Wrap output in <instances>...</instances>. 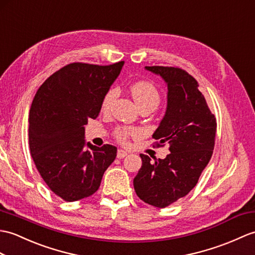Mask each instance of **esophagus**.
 Instances as JSON below:
<instances>
[{
    "label": "esophagus",
    "mask_w": 255,
    "mask_h": 255,
    "mask_svg": "<svg viewBox=\"0 0 255 255\" xmlns=\"http://www.w3.org/2000/svg\"><path fill=\"white\" fill-rule=\"evenodd\" d=\"M128 154V152L125 150H118L117 151V158H124Z\"/></svg>",
    "instance_id": "esophagus-1"
}]
</instances>
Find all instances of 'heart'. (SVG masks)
I'll use <instances>...</instances> for the list:
<instances>
[{"instance_id":"1","label":"heart","mask_w":255,"mask_h":255,"mask_svg":"<svg viewBox=\"0 0 255 255\" xmlns=\"http://www.w3.org/2000/svg\"><path fill=\"white\" fill-rule=\"evenodd\" d=\"M130 92H131V96L134 100V102L137 103L138 108H150L152 110L156 109L159 102H161V94H159L156 87L151 84L149 81H137L130 86ZM118 97V89L117 88H111L104 94L103 100H102V110L103 111H109L111 109L112 104L114 103V101ZM139 130L134 128H128V127H117L114 131L115 138L122 142V143H125L128 140L130 135H137L139 134Z\"/></svg>"}]
</instances>
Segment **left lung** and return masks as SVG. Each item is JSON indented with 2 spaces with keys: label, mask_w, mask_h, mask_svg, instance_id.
<instances>
[{
  "label": "left lung",
  "mask_w": 255,
  "mask_h": 255,
  "mask_svg": "<svg viewBox=\"0 0 255 255\" xmlns=\"http://www.w3.org/2000/svg\"><path fill=\"white\" fill-rule=\"evenodd\" d=\"M166 81V114L153 133L156 146L169 144V154L155 159L140 154L142 166L133 179L134 191L145 203L166 208L197 185L215 145L216 118L199 84L178 67L146 66Z\"/></svg>",
  "instance_id": "8db88e82"
}]
</instances>
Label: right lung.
<instances>
[{
    "label": "right lung",
    "instance_id": "obj_1",
    "mask_svg": "<svg viewBox=\"0 0 255 255\" xmlns=\"http://www.w3.org/2000/svg\"><path fill=\"white\" fill-rule=\"evenodd\" d=\"M124 61L112 65L72 63L38 89L29 113V147L35 167L51 190L67 202L96 192L114 162L111 144L85 149V125L96 120L104 94Z\"/></svg>",
    "mask_w": 255,
    "mask_h": 255
}]
</instances>
